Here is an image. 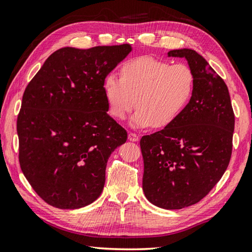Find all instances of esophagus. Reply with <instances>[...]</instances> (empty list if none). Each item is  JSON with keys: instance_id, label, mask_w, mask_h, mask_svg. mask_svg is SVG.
<instances>
[{"instance_id": "34e87169", "label": "esophagus", "mask_w": 252, "mask_h": 252, "mask_svg": "<svg viewBox=\"0 0 252 252\" xmlns=\"http://www.w3.org/2000/svg\"><path fill=\"white\" fill-rule=\"evenodd\" d=\"M128 140L136 142V141L139 140V137H138V135L134 134V132H129V134H128Z\"/></svg>"}]
</instances>
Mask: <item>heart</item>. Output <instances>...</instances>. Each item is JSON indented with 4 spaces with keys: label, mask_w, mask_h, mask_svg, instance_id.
Returning <instances> with one entry per match:
<instances>
[{
    "label": "heart",
    "mask_w": 252,
    "mask_h": 252,
    "mask_svg": "<svg viewBox=\"0 0 252 252\" xmlns=\"http://www.w3.org/2000/svg\"><path fill=\"white\" fill-rule=\"evenodd\" d=\"M195 78L187 64L139 57L127 61L122 78L110 73L104 80L108 112L124 120L136 105L130 124L136 128H162L180 116L194 92Z\"/></svg>",
    "instance_id": "obj_1"
}]
</instances>
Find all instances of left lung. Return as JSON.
Returning <instances> with one entry per match:
<instances>
[{
	"instance_id": "8db88e82",
	"label": "left lung",
	"mask_w": 252,
	"mask_h": 252,
	"mask_svg": "<svg viewBox=\"0 0 252 252\" xmlns=\"http://www.w3.org/2000/svg\"><path fill=\"white\" fill-rule=\"evenodd\" d=\"M168 57L187 59L195 85L177 120L141 138L142 189L154 205L181 210L205 197L228 167L235 115L226 83L201 55L183 48Z\"/></svg>"
}]
</instances>
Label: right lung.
<instances>
[{"label":"right lung","mask_w":252,"mask_h":252,"mask_svg":"<svg viewBox=\"0 0 252 252\" xmlns=\"http://www.w3.org/2000/svg\"><path fill=\"white\" fill-rule=\"evenodd\" d=\"M128 44L64 47L50 55L24 92L17 117L20 164L49 205L81 208L101 195L107 160L127 140L108 115L104 80Z\"/></svg>","instance_id":"add662e5"}]
</instances>
